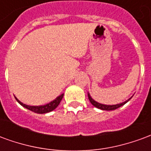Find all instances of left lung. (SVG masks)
<instances>
[{"label":"left lung","instance_id":"obj_1","mask_svg":"<svg viewBox=\"0 0 151 151\" xmlns=\"http://www.w3.org/2000/svg\"><path fill=\"white\" fill-rule=\"evenodd\" d=\"M133 97V96H132ZM129 98V99H127L126 101L123 102V103H121V104H114V105H106V104H100V103H98V102H96L95 100H94L92 97L90 95V93H88V99L90 102L91 103V104L93 106H95V108H99V109H101V110H105V111H112V110H115V109H117L118 108H120L121 106H123L126 104L127 102H129L132 99Z\"/></svg>","mask_w":151,"mask_h":151}]
</instances>
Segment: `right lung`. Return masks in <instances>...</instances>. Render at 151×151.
<instances>
[{
	"label": "right lung",
	"mask_w": 151,
	"mask_h": 151,
	"mask_svg": "<svg viewBox=\"0 0 151 151\" xmlns=\"http://www.w3.org/2000/svg\"><path fill=\"white\" fill-rule=\"evenodd\" d=\"M63 96H64V94H61L60 95H59L58 97H56L54 100L51 101L48 104L44 105H40V106H30V105H27L22 103L21 101H19L18 99L15 97L16 100L18 101V103L19 104H21L22 107H24L28 110H30L31 111H34L35 113L38 114H43V113H47V112H50V111H53L54 109H56L57 108V106L60 104V103L62 99Z\"/></svg>",
	"instance_id": "right-lung-1"
}]
</instances>
